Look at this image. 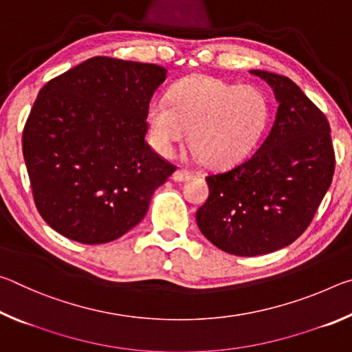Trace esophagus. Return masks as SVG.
I'll return each mask as SVG.
<instances>
[{"instance_id":"34e87169","label":"esophagus","mask_w":352,"mask_h":352,"mask_svg":"<svg viewBox=\"0 0 352 352\" xmlns=\"http://www.w3.org/2000/svg\"><path fill=\"white\" fill-rule=\"evenodd\" d=\"M172 178H174V180L178 182V183H183V182H188L189 180L190 174H189L188 170H184V169H177L174 172V175H172Z\"/></svg>"}]
</instances>
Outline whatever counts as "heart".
<instances>
[{
	"label": "heart",
	"mask_w": 352,
	"mask_h": 352,
	"mask_svg": "<svg viewBox=\"0 0 352 352\" xmlns=\"http://www.w3.org/2000/svg\"><path fill=\"white\" fill-rule=\"evenodd\" d=\"M153 146L166 157L186 140L200 162L223 168L242 162L264 136L270 102L258 87H241L210 76H190L172 87L169 100L147 110Z\"/></svg>",
	"instance_id": "b5f03b06"
}]
</instances>
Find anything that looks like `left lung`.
<instances>
[{"instance_id":"left-lung-1","label":"left lung","mask_w":352,"mask_h":352,"mask_svg":"<svg viewBox=\"0 0 352 352\" xmlns=\"http://www.w3.org/2000/svg\"><path fill=\"white\" fill-rule=\"evenodd\" d=\"M250 73L275 93V122L252 157L206 177L210 195L195 214L201 234L236 256L267 254L296 241L336 168L331 127L318 107L289 77Z\"/></svg>"}]
</instances>
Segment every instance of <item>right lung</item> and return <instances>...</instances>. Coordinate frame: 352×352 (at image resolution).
Here are the masks:
<instances>
[{
	"instance_id": "obj_1",
	"label": "right lung",
	"mask_w": 352,
	"mask_h": 352,
	"mask_svg": "<svg viewBox=\"0 0 352 352\" xmlns=\"http://www.w3.org/2000/svg\"><path fill=\"white\" fill-rule=\"evenodd\" d=\"M168 69L93 57L41 88L23 132L35 205L57 233L105 243L144 219L175 168L146 142L148 102Z\"/></svg>"
}]
</instances>
